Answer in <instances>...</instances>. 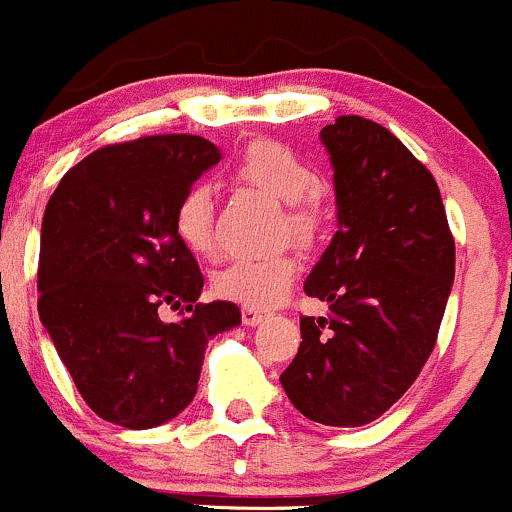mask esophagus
I'll list each match as a JSON object with an SVG mask.
<instances>
[{"label": "esophagus", "mask_w": 512, "mask_h": 512, "mask_svg": "<svg viewBox=\"0 0 512 512\" xmlns=\"http://www.w3.org/2000/svg\"><path fill=\"white\" fill-rule=\"evenodd\" d=\"M241 319H243V324H246V326H256V324H261V321L266 319V311L251 309V306H243Z\"/></svg>", "instance_id": "obj_1"}]
</instances>
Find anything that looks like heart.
<instances>
[{
	"mask_svg": "<svg viewBox=\"0 0 512 512\" xmlns=\"http://www.w3.org/2000/svg\"><path fill=\"white\" fill-rule=\"evenodd\" d=\"M236 178L266 196L286 203V223L291 236L311 241L321 223L319 175L286 145L274 140H256L248 145L236 165ZM175 233L198 256L216 253L213 233V191L208 183H193L180 196L173 213ZM296 276V261L289 253H276L266 259H236L213 276L218 296L251 309L276 304Z\"/></svg>",
	"mask_w": 512,
	"mask_h": 512,
	"instance_id": "1",
	"label": "heart"
}]
</instances>
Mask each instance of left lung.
Returning <instances> with one entry per match:
<instances>
[{
	"instance_id": "left-lung-1",
	"label": "left lung",
	"mask_w": 512,
	"mask_h": 512,
	"mask_svg": "<svg viewBox=\"0 0 512 512\" xmlns=\"http://www.w3.org/2000/svg\"><path fill=\"white\" fill-rule=\"evenodd\" d=\"M339 231L304 291L329 316H301L281 374L291 405L329 427L389 410L432 354L455 279V241L430 170L387 128L342 115L321 130Z\"/></svg>"
}]
</instances>
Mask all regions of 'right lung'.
Listing matches in <instances>:
<instances>
[{"label": "right lung", "instance_id": "right-lung-1", "mask_svg": "<svg viewBox=\"0 0 512 512\" xmlns=\"http://www.w3.org/2000/svg\"><path fill=\"white\" fill-rule=\"evenodd\" d=\"M218 160L198 135L107 145L67 170L47 203L37 309L102 420L128 430L173 420L196 397L208 342L241 324L231 301L198 304L203 274L173 223L180 196ZM163 305L184 316L163 322Z\"/></svg>", "mask_w": 512, "mask_h": 512}]
</instances>
